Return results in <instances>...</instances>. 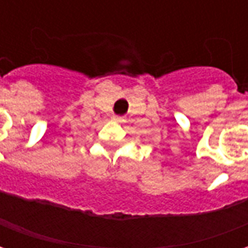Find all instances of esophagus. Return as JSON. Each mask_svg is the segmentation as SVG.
<instances>
[{
    "mask_svg": "<svg viewBox=\"0 0 248 248\" xmlns=\"http://www.w3.org/2000/svg\"><path fill=\"white\" fill-rule=\"evenodd\" d=\"M114 119H115V121H118V122H121V121H122V117H114Z\"/></svg>",
    "mask_w": 248,
    "mask_h": 248,
    "instance_id": "obj_1",
    "label": "esophagus"
}]
</instances>
